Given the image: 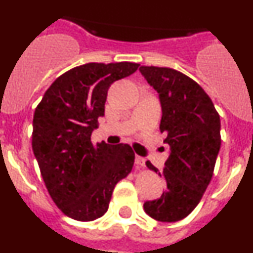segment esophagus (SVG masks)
<instances>
[{"label":"esophagus","mask_w":253,"mask_h":253,"mask_svg":"<svg viewBox=\"0 0 253 253\" xmlns=\"http://www.w3.org/2000/svg\"><path fill=\"white\" fill-rule=\"evenodd\" d=\"M135 165L139 167H144V165H146V160L143 157H140V156H137L135 157Z\"/></svg>","instance_id":"1"}]
</instances>
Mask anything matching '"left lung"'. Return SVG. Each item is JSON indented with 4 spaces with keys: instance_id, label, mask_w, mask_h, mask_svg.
Here are the masks:
<instances>
[{
    "instance_id": "obj_1",
    "label": "left lung",
    "mask_w": 253,
    "mask_h": 253,
    "mask_svg": "<svg viewBox=\"0 0 253 253\" xmlns=\"http://www.w3.org/2000/svg\"><path fill=\"white\" fill-rule=\"evenodd\" d=\"M139 71L160 96V130L167 133L165 143L171 148L163 171L146 162L166 180L167 190L143 207L156 220L178 222L195 209L213 177L222 142L220 118L208 93L184 73L153 66Z\"/></svg>"
}]
</instances>
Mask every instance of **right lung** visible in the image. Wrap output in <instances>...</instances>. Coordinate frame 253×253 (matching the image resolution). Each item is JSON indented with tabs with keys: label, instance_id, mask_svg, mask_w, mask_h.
Wrapping results in <instances>:
<instances>
[{
	"label": "right lung",
	"instance_id": "add662e5",
	"mask_svg": "<svg viewBox=\"0 0 253 253\" xmlns=\"http://www.w3.org/2000/svg\"><path fill=\"white\" fill-rule=\"evenodd\" d=\"M139 64L87 63L55 80L35 109L33 151L48 193L67 216L91 222L107 211L114 187L130 173L129 144L93 146L91 134L105 114L107 90Z\"/></svg>",
	"mask_w": 253,
	"mask_h": 253
}]
</instances>
